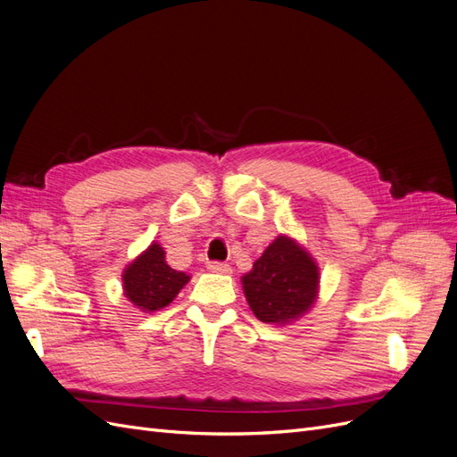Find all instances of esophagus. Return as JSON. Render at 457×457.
<instances>
[{"label": "esophagus", "mask_w": 457, "mask_h": 457, "mask_svg": "<svg viewBox=\"0 0 457 457\" xmlns=\"http://www.w3.org/2000/svg\"><path fill=\"white\" fill-rule=\"evenodd\" d=\"M207 269H210L212 272H217V274H230L232 272L228 262H220V261H212L210 265H207Z\"/></svg>", "instance_id": "obj_1"}]
</instances>
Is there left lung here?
<instances>
[{
	"instance_id": "left-lung-1",
	"label": "left lung",
	"mask_w": 457,
	"mask_h": 457,
	"mask_svg": "<svg viewBox=\"0 0 457 457\" xmlns=\"http://www.w3.org/2000/svg\"><path fill=\"white\" fill-rule=\"evenodd\" d=\"M318 267L309 252L287 237L276 238L242 276L253 314L265 324L284 326L305 314L318 295Z\"/></svg>"
}]
</instances>
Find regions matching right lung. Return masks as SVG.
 Returning a JSON list of instances; mask_svg holds the SVG:
<instances>
[{
	"instance_id": "right-lung-1",
	"label": "right lung",
	"mask_w": 457,
	"mask_h": 457,
	"mask_svg": "<svg viewBox=\"0 0 457 457\" xmlns=\"http://www.w3.org/2000/svg\"><path fill=\"white\" fill-rule=\"evenodd\" d=\"M121 280L123 295L137 309L143 312H154L170 305L190 280V276L171 269L165 261L163 247L154 242L126 267Z\"/></svg>"
}]
</instances>
